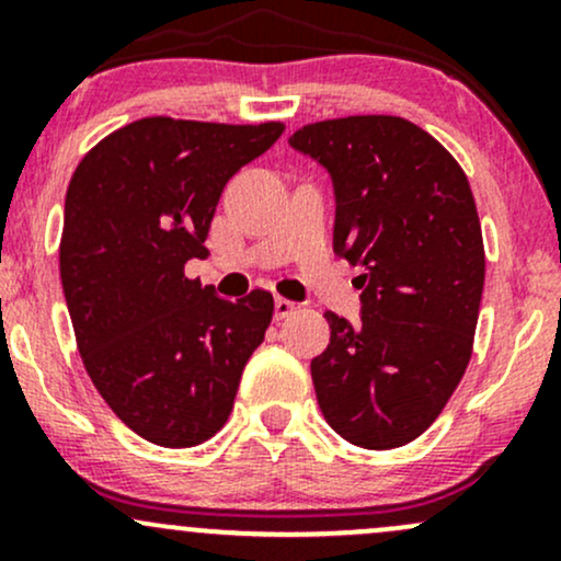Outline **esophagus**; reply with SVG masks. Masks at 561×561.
<instances>
[{"instance_id": "esophagus-1", "label": "esophagus", "mask_w": 561, "mask_h": 561, "mask_svg": "<svg viewBox=\"0 0 561 561\" xmlns=\"http://www.w3.org/2000/svg\"><path fill=\"white\" fill-rule=\"evenodd\" d=\"M295 311H298V306H295L293 300H287V298L274 300V319H287V317H293Z\"/></svg>"}]
</instances>
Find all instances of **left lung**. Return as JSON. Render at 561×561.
<instances>
[{"label": "left lung", "mask_w": 561, "mask_h": 561, "mask_svg": "<svg viewBox=\"0 0 561 561\" xmlns=\"http://www.w3.org/2000/svg\"><path fill=\"white\" fill-rule=\"evenodd\" d=\"M289 147L332 176L334 253L362 266V319L327 311L311 362L324 420L347 443L398 448L437 420L472 356L485 250L461 165L396 115L302 126Z\"/></svg>", "instance_id": "8db88e82"}]
</instances>
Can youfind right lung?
<instances>
[{"label":"right lung","mask_w":561,"mask_h":561,"mask_svg":"<svg viewBox=\"0 0 561 561\" xmlns=\"http://www.w3.org/2000/svg\"><path fill=\"white\" fill-rule=\"evenodd\" d=\"M282 124L134 121L81 160L66 195L60 276L83 366L121 422L145 440L190 448L229 420L272 295L237 300L186 279L218 197Z\"/></svg>","instance_id":"obj_1"}]
</instances>
